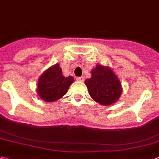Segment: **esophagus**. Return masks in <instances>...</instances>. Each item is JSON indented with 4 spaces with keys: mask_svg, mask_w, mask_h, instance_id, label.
Returning <instances> with one entry per match:
<instances>
[{
    "mask_svg": "<svg viewBox=\"0 0 159 159\" xmlns=\"http://www.w3.org/2000/svg\"><path fill=\"white\" fill-rule=\"evenodd\" d=\"M77 81H78V82H83V81H84V77H77Z\"/></svg>",
    "mask_w": 159,
    "mask_h": 159,
    "instance_id": "obj_1",
    "label": "esophagus"
}]
</instances>
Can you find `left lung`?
<instances>
[{
  "mask_svg": "<svg viewBox=\"0 0 159 159\" xmlns=\"http://www.w3.org/2000/svg\"><path fill=\"white\" fill-rule=\"evenodd\" d=\"M85 84L93 100L104 106L115 103L122 95V84L109 67L97 64Z\"/></svg>",
  "mask_w": 159,
  "mask_h": 159,
  "instance_id": "obj_1",
  "label": "left lung"
}]
</instances>
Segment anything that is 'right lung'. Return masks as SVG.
Masks as SVG:
<instances>
[{"mask_svg": "<svg viewBox=\"0 0 159 159\" xmlns=\"http://www.w3.org/2000/svg\"><path fill=\"white\" fill-rule=\"evenodd\" d=\"M73 81L71 76L64 77L59 64H56L46 69L39 77L37 92L44 101H56L66 94Z\"/></svg>", "mask_w": 159, "mask_h": 159, "instance_id": "add662e5", "label": "right lung"}]
</instances>
